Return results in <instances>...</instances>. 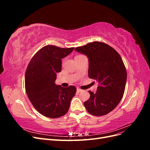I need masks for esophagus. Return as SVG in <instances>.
Wrapping results in <instances>:
<instances>
[{
  "instance_id": "obj_1",
  "label": "esophagus",
  "mask_w": 150,
  "mask_h": 150,
  "mask_svg": "<svg viewBox=\"0 0 150 150\" xmlns=\"http://www.w3.org/2000/svg\"><path fill=\"white\" fill-rule=\"evenodd\" d=\"M82 89H80L79 88H77V92H78V93H80V92H81V91H82Z\"/></svg>"
}]
</instances>
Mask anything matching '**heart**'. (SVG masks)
<instances>
[{
	"label": "heart",
	"mask_w": 150,
	"mask_h": 150,
	"mask_svg": "<svg viewBox=\"0 0 150 150\" xmlns=\"http://www.w3.org/2000/svg\"><path fill=\"white\" fill-rule=\"evenodd\" d=\"M78 56H79V55H78Z\"/></svg>",
	"instance_id": "heart-1"
}]
</instances>
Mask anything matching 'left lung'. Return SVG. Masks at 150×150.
<instances>
[{
  "mask_svg": "<svg viewBox=\"0 0 150 150\" xmlns=\"http://www.w3.org/2000/svg\"><path fill=\"white\" fill-rule=\"evenodd\" d=\"M75 51L88 56V76L98 83L96 93L89 91L90 98L84 103L86 110L93 116L106 115L117 106L125 92L127 72L121 57L114 48L98 41Z\"/></svg>",
  "mask_w": 150,
  "mask_h": 150,
  "instance_id": "obj_1",
  "label": "left lung"
}]
</instances>
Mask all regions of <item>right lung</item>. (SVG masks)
<instances>
[{
    "label": "right lung",
    "instance_id": "obj_1",
    "mask_svg": "<svg viewBox=\"0 0 150 150\" xmlns=\"http://www.w3.org/2000/svg\"><path fill=\"white\" fill-rule=\"evenodd\" d=\"M74 47L61 48L52 45L42 47L32 57L25 74V88L34 108L44 116L57 118L66 115L76 88H63L55 84L62 59Z\"/></svg>",
    "mask_w": 150,
    "mask_h": 150
}]
</instances>
